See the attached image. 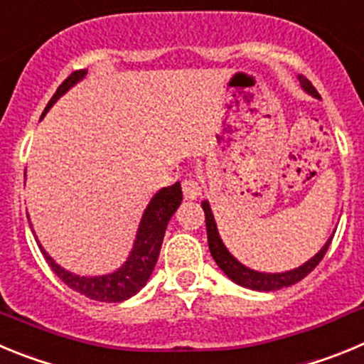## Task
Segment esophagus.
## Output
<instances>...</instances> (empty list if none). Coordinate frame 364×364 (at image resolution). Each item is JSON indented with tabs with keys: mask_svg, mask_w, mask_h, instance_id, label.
<instances>
[{
	"mask_svg": "<svg viewBox=\"0 0 364 364\" xmlns=\"http://www.w3.org/2000/svg\"><path fill=\"white\" fill-rule=\"evenodd\" d=\"M201 183L196 178H186L183 181V194L186 199H198L201 196Z\"/></svg>",
	"mask_w": 364,
	"mask_h": 364,
	"instance_id": "34e87169",
	"label": "esophagus"
}]
</instances>
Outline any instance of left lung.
<instances>
[{"label":"left lung","mask_w":364,"mask_h":364,"mask_svg":"<svg viewBox=\"0 0 364 364\" xmlns=\"http://www.w3.org/2000/svg\"><path fill=\"white\" fill-rule=\"evenodd\" d=\"M299 83L301 88H303L304 92L310 94L316 100H321V96L317 94L316 88L312 87L306 77L299 76ZM203 210H205V223H206V237H208V248H210V254L214 257V261L218 263V267L225 272V276L228 279L234 281L235 284L245 288H250V290H257V292H274V290H281V288L292 287V284L299 283L301 279L309 276L310 272L319 264V261L325 257L326 250H328L330 243H332L333 234L330 235L328 241L323 245L319 252H317L314 257H310L306 263H303L301 267L294 268V270H287V272H277V274H268V272H257L252 270V268L245 267L243 263H239L235 259L234 255L228 252V248L225 247L223 243L221 235L218 232V225H215L214 214H212L210 203L203 201L201 203Z\"/></svg>","instance_id":"left-lung-1"}]
</instances>
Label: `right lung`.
<instances>
[{"label":"right lung","instance_id":"right-lung-1","mask_svg":"<svg viewBox=\"0 0 364 364\" xmlns=\"http://www.w3.org/2000/svg\"><path fill=\"white\" fill-rule=\"evenodd\" d=\"M85 76H87V70L72 72L70 76L58 87L52 100L45 107V112L41 114V117H45V114L50 110L52 105L60 100L63 94H67L74 85L80 83ZM181 201L183 192L179 181L156 192L149 205H146L145 212H143L141 221H139V227H137L136 232V239H134L132 250H130L127 261L117 270L105 274V276H77V274L65 270L61 264L55 263L50 255L47 254V250L41 247L38 239L36 241H38L39 248L43 252L48 267L54 270L55 276L60 277L67 287H70L72 290H76V292L83 294V296L90 297L94 301L121 303V301H127L132 296H136L145 287L149 277L152 276L154 267L158 263L166 225H168L170 218L174 215V212L178 210Z\"/></svg>","mask_w":364,"mask_h":364}]
</instances>
